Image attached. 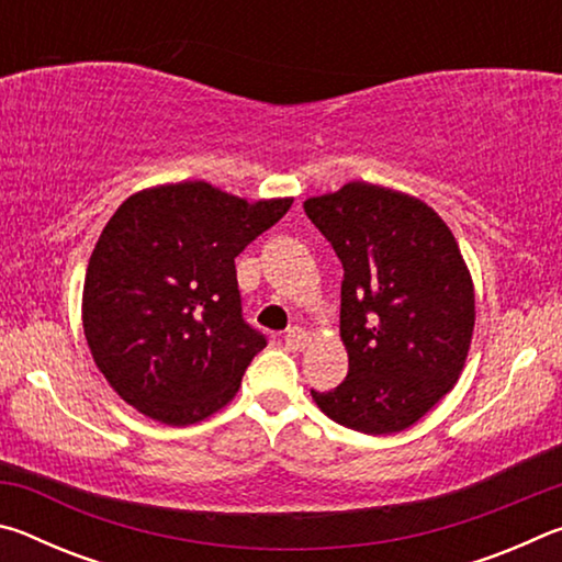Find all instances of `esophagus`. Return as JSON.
<instances>
[{
  "label": "esophagus",
  "instance_id": "esophagus-1",
  "mask_svg": "<svg viewBox=\"0 0 562 562\" xmlns=\"http://www.w3.org/2000/svg\"><path fill=\"white\" fill-rule=\"evenodd\" d=\"M307 341H310V335L302 327H292L288 329V335H284V345H288V349L292 351H302L307 347Z\"/></svg>",
  "mask_w": 562,
  "mask_h": 562
}]
</instances>
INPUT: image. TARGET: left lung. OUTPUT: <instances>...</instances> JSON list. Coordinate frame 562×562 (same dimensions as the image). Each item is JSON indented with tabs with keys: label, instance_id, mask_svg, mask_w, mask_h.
I'll return each mask as SVG.
<instances>
[{
	"label": "left lung",
	"instance_id": "left-lung-1",
	"mask_svg": "<svg viewBox=\"0 0 562 562\" xmlns=\"http://www.w3.org/2000/svg\"><path fill=\"white\" fill-rule=\"evenodd\" d=\"M345 268L339 337L349 374L312 392L331 422L404 431L451 392L475 325L471 272L449 225L402 190L351 180L304 201Z\"/></svg>",
	"mask_w": 562,
	"mask_h": 562
}]
</instances>
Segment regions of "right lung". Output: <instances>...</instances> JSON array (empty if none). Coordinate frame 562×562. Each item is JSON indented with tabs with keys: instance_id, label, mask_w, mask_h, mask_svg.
<instances>
[{
	"instance_id": "add662e5",
	"label": "right lung",
	"mask_w": 562,
	"mask_h": 562,
	"mask_svg": "<svg viewBox=\"0 0 562 562\" xmlns=\"http://www.w3.org/2000/svg\"><path fill=\"white\" fill-rule=\"evenodd\" d=\"M205 180L133 193L93 247L81 319L91 357L136 412L188 426L221 412L265 337L245 325L235 258L290 211Z\"/></svg>"
}]
</instances>
